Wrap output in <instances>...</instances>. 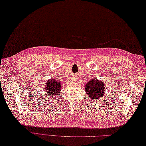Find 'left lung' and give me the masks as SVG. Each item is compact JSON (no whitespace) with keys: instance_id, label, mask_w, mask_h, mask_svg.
I'll use <instances>...</instances> for the list:
<instances>
[{"instance_id":"8db88e82","label":"left lung","mask_w":146,"mask_h":146,"mask_svg":"<svg viewBox=\"0 0 146 146\" xmlns=\"http://www.w3.org/2000/svg\"><path fill=\"white\" fill-rule=\"evenodd\" d=\"M105 88L104 82L94 79L88 82L85 85V92H87V95L93 100L104 96Z\"/></svg>"}]
</instances>
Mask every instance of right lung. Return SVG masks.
Returning <instances> with one entry per match:
<instances>
[{"mask_svg": "<svg viewBox=\"0 0 146 146\" xmlns=\"http://www.w3.org/2000/svg\"><path fill=\"white\" fill-rule=\"evenodd\" d=\"M61 83L56 79L49 80L47 81L44 88L46 94L54 96V97L56 95L59 96L58 94H59L61 91Z\"/></svg>", "mask_w": 146, "mask_h": 146, "instance_id": "right-lung-1", "label": "right lung"}]
</instances>
